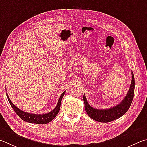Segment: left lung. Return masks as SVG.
I'll return each mask as SVG.
<instances>
[{
	"label": "left lung",
	"mask_w": 147,
	"mask_h": 147,
	"mask_svg": "<svg viewBox=\"0 0 147 147\" xmlns=\"http://www.w3.org/2000/svg\"><path fill=\"white\" fill-rule=\"evenodd\" d=\"M132 81L127 95L124 99L116 106L107 109H96L92 107L88 103L86 97L84 94V101L85 104V109L86 113L90 118L96 121L107 123L118 119L127 113L129 110L134 94L135 81L133 72L132 71Z\"/></svg>",
	"instance_id": "obj_1"
}]
</instances>
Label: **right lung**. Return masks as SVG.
Listing matches in <instances>:
<instances>
[{"mask_svg": "<svg viewBox=\"0 0 147 147\" xmlns=\"http://www.w3.org/2000/svg\"><path fill=\"white\" fill-rule=\"evenodd\" d=\"M65 90L62 93V95L60 96L56 107L53 109V111L49 112V113L44 114H31V113H26V112L20 110V109L17 107H16L14 104L12 103V101L9 99L7 94H6V95H7V100H8L11 106L12 107V108L13 109H14V111H15V113L17 114V115L19 116L22 120H24V121H27L29 123H32L46 124V123H49L51 121H52V120L54 119L56 116H57L58 112L60 111L61 101H62V98L65 94Z\"/></svg>", "mask_w": 147, "mask_h": 147, "instance_id": "add662e5", "label": "right lung"}]
</instances>
